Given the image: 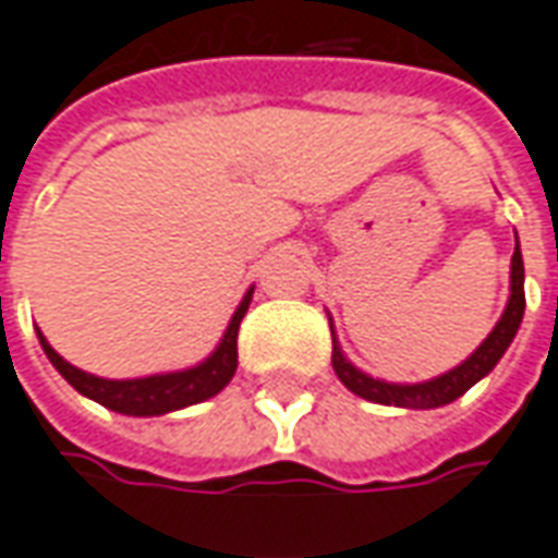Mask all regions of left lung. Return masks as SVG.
<instances>
[{
    "mask_svg": "<svg viewBox=\"0 0 558 558\" xmlns=\"http://www.w3.org/2000/svg\"><path fill=\"white\" fill-rule=\"evenodd\" d=\"M525 315V265H522V250H519V238H515V253L509 262V299L507 308L500 320L494 324L485 342L472 352L463 364H457L453 371L441 376H433L426 383H386V379H376V376L357 371L349 357L342 355L337 342V330H333V320H330V333H333V371H337L339 383L355 392L364 401H374V404H389V408H411V411H433V408H445L457 401L463 392H470L478 379L497 367V361L504 357L509 349V342L519 333V324Z\"/></svg>",
    "mask_w": 558,
    "mask_h": 558,
    "instance_id": "1",
    "label": "left lung"
}]
</instances>
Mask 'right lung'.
Masks as SVG:
<instances>
[{"instance_id": "obj_1", "label": "right lung", "mask_w": 558, "mask_h": 558, "mask_svg": "<svg viewBox=\"0 0 558 558\" xmlns=\"http://www.w3.org/2000/svg\"><path fill=\"white\" fill-rule=\"evenodd\" d=\"M253 290L256 287H250L243 293L241 305L234 308V315L228 320L219 345L203 357L201 364L184 367V371H172V374L135 376V379H105V376L86 374V371L73 367L70 361L58 355L49 345V339L43 337L39 330L36 333H39V345L54 364V371L64 376L80 395L105 404L107 411L125 413V416H163V413L201 404L206 398L219 395L231 383V376L238 371V330H241L243 315H246V308L253 302Z\"/></svg>"}]
</instances>
